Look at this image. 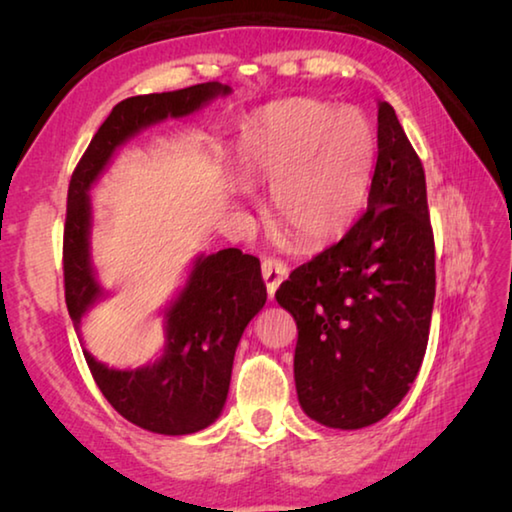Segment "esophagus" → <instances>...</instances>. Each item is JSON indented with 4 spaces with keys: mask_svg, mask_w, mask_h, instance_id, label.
Masks as SVG:
<instances>
[{
    "mask_svg": "<svg viewBox=\"0 0 512 512\" xmlns=\"http://www.w3.org/2000/svg\"><path fill=\"white\" fill-rule=\"evenodd\" d=\"M262 275H264V282H266V291H268V296H275V291H277V287H280V284L287 280V275H289V268H287V264L284 262H280V259H273V257H268V259H264L262 262Z\"/></svg>",
    "mask_w": 512,
    "mask_h": 512,
    "instance_id": "esophagus-1",
    "label": "esophagus"
}]
</instances>
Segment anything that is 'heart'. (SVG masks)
I'll list each match as a JSON object with an SVG mask.
<instances>
[{
	"instance_id": "heart-1",
	"label": "heart",
	"mask_w": 512,
	"mask_h": 512,
	"mask_svg": "<svg viewBox=\"0 0 512 512\" xmlns=\"http://www.w3.org/2000/svg\"><path fill=\"white\" fill-rule=\"evenodd\" d=\"M248 183H268L271 212L300 244L343 237L368 201L375 133L357 108L314 99L273 103L250 117L237 140Z\"/></svg>"
}]
</instances>
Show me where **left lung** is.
Instances as JSON below:
<instances>
[{
  "label": "left lung",
  "mask_w": 512,
  "mask_h": 512,
  "mask_svg": "<svg viewBox=\"0 0 512 512\" xmlns=\"http://www.w3.org/2000/svg\"><path fill=\"white\" fill-rule=\"evenodd\" d=\"M368 210L298 266L275 300L298 325V402L329 429H363L409 393L427 352L436 259L424 169L391 103H377Z\"/></svg>",
  "instance_id": "obj_1"
}]
</instances>
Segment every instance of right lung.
Segmentation results:
<instances>
[{
  "label": "right lung",
  "mask_w": 512,
  "mask_h": 512,
  "mask_svg": "<svg viewBox=\"0 0 512 512\" xmlns=\"http://www.w3.org/2000/svg\"><path fill=\"white\" fill-rule=\"evenodd\" d=\"M232 94L230 85L144 94L117 103L76 167L67 192L65 302L76 334L81 320L108 298L92 264L90 189L126 142L167 119H183ZM266 302L259 259L239 248L196 255L185 282L160 309L164 345L160 357L140 368H110L83 348L99 391L121 418L135 427L187 436L219 418L230 391L232 361L241 334Z\"/></svg>",
  "instance_id": "obj_1"
}]
</instances>
